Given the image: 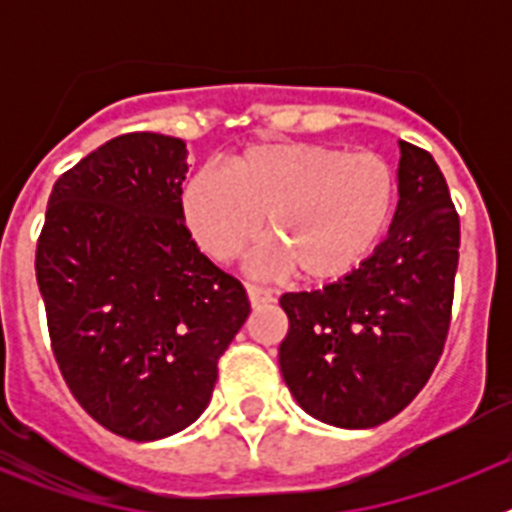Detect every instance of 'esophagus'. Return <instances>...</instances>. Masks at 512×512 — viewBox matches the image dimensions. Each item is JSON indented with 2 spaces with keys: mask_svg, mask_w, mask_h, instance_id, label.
I'll return each instance as SVG.
<instances>
[{
  "mask_svg": "<svg viewBox=\"0 0 512 512\" xmlns=\"http://www.w3.org/2000/svg\"><path fill=\"white\" fill-rule=\"evenodd\" d=\"M246 292H248V302H251V307H261V305H269L274 297L266 292V289L256 287V284H246Z\"/></svg>",
  "mask_w": 512,
  "mask_h": 512,
  "instance_id": "esophagus-1",
  "label": "esophagus"
}]
</instances>
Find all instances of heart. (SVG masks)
Listing matches in <instances>:
<instances>
[{
    "mask_svg": "<svg viewBox=\"0 0 512 512\" xmlns=\"http://www.w3.org/2000/svg\"><path fill=\"white\" fill-rule=\"evenodd\" d=\"M397 176L374 153L320 143H264L230 171L207 166L184 187L182 210L194 241L215 261H233L261 238L256 269L300 271L312 284L341 282L364 264L390 228Z\"/></svg>",
    "mask_w": 512,
    "mask_h": 512,
    "instance_id": "b5f03b06",
    "label": "heart"
}]
</instances>
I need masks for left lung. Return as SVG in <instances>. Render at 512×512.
I'll return each mask as SVG.
<instances>
[{
	"label": "left lung",
	"instance_id": "left-lung-1",
	"mask_svg": "<svg viewBox=\"0 0 512 512\" xmlns=\"http://www.w3.org/2000/svg\"><path fill=\"white\" fill-rule=\"evenodd\" d=\"M397 210L377 251L346 279L287 292L279 369L302 410L361 431L387 423L441 359L459 266V215L433 156L400 140Z\"/></svg>",
	"mask_w": 512,
	"mask_h": 512
}]
</instances>
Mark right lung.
I'll return each mask as SVG.
<instances>
[{
  "instance_id": "add662e5",
  "label": "right lung",
  "mask_w": 512,
  "mask_h": 512,
  "mask_svg": "<svg viewBox=\"0 0 512 512\" xmlns=\"http://www.w3.org/2000/svg\"><path fill=\"white\" fill-rule=\"evenodd\" d=\"M184 140L128 133L61 176L35 253L53 356L79 405L130 441L205 413L251 305L184 225Z\"/></svg>"
}]
</instances>
